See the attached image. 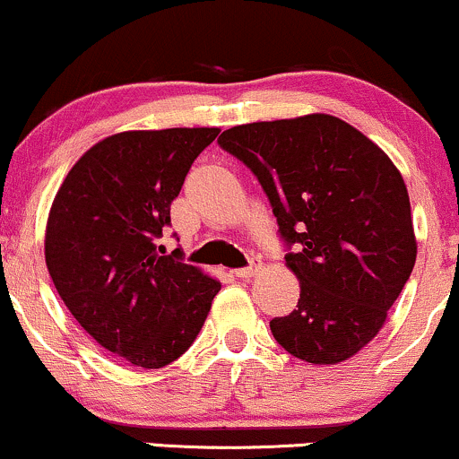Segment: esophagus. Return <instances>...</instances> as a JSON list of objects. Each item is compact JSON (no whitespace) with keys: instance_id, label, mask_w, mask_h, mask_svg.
<instances>
[{"instance_id":"34e87169","label":"esophagus","mask_w":459,"mask_h":459,"mask_svg":"<svg viewBox=\"0 0 459 459\" xmlns=\"http://www.w3.org/2000/svg\"><path fill=\"white\" fill-rule=\"evenodd\" d=\"M256 272H259V267L250 265V267H241V270H235L233 273L237 278H252V276H256Z\"/></svg>"}]
</instances>
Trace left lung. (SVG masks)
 <instances>
[{
    "mask_svg": "<svg viewBox=\"0 0 459 459\" xmlns=\"http://www.w3.org/2000/svg\"><path fill=\"white\" fill-rule=\"evenodd\" d=\"M220 146L270 198L299 281L293 313L270 321L299 360L339 365L386 321L416 261L402 172L376 142L330 114L237 125Z\"/></svg>",
    "mask_w": 459,
    "mask_h": 459,
    "instance_id": "left-lung-1",
    "label": "left lung"
}]
</instances>
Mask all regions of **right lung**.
I'll return each mask as SVG.
<instances>
[{"instance_id": "right-lung-1", "label": "right lung", "mask_w": 459, "mask_h": 459, "mask_svg": "<svg viewBox=\"0 0 459 459\" xmlns=\"http://www.w3.org/2000/svg\"><path fill=\"white\" fill-rule=\"evenodd\" d=\"M218 127L123 131L68 170L45 230L62 302L99 345L161 368L196 341L220 281L157 247L170 204Z\"/></svg>"}]
</instances>
